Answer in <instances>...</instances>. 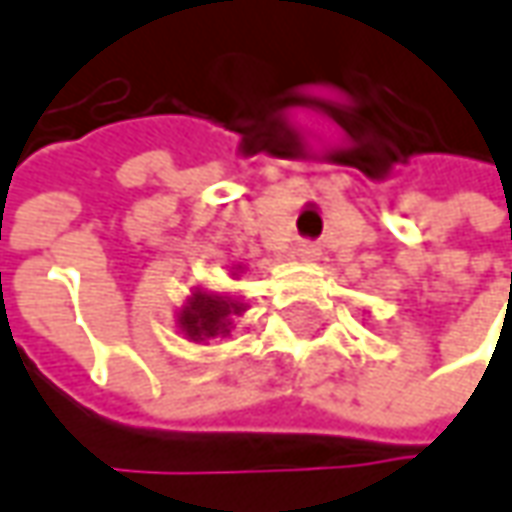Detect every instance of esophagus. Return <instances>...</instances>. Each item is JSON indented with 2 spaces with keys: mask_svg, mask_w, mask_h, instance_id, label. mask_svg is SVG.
Masks as SVG:
<instances>
[{
  "mask_svg": "<svg viewBox=\"0 0 512 512\" xmlns=\"http://www.w3.org/2000/svg\"><path fill=\"white\" fill-rule=\"evenodd\" d=\"M318 255H321V246H318V243H312V240H300L298 257H303V260H315Z\"/></svg>",
  "mask_w": 512,
  "mask_h": 512,
  "instance_id": "esophagus-1",
  "label": "esophagus"
}]
</instances>
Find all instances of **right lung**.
<instances>
[{
  "label": "right lung",
  "mask_w": 512,
  "mask_h": 512,
  "mask_svg": "<svg viewBox=\"0 0 512 512\" xmlns=\"http://www.w3.org/2000/svg\"><path fill=\"white\" fill-rule=\"evenodd\" d=\"M232 312H240V306L232 300L217 298V295H194L189 309H183L180 326L191 341H209V338L229 332L226 318Z\"/></svg>",
  "instance_id": "1"
}]
</instances>
